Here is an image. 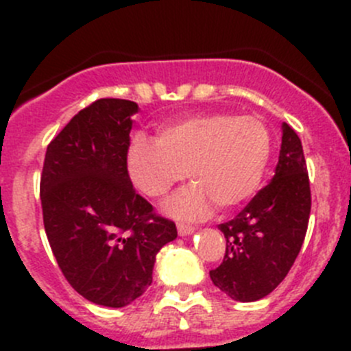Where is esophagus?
<instances>
[{"mask_svg":"<svg viewBox=\"0 0 351 351\" xmlns=\"http://www.w3.org/2000/svg\"><path fill=\"white\" fill-rule=\"evenodd\" d=\"M176 228H178V234L180 236H189V234H192L193 231H195V229H193V226L183 224V222H180V224L176 226Z\"/></svg>","mask_w":351,"mask_h":351,"instance_id":"1","label":"esophagus"}]
</instances>
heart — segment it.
<instances>
[{
    "mask_svg": "<svg viewBox=\"0 0 351 351\" xmlns=\"http://www.w3.org/2000/svg\"><path fill=\"white\" fill-rule=\"evenodd\" d=\"M270 156L271 134L263 120L210 112L165 123L156 143L134 141L127 168L134 185L151 198L168 195L186 171L193 186L169 208L180 215H197L212 204L219 210H232L250 200Z\"/></svg>",
    "mask_w": 351,
    "mask_h": 351,
    "instance_id": "obj_1",
    "label": "heart"
}]
</instances>
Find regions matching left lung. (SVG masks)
Masks as SVG:
<instances>
[{"label": "left lung", "instance_id": "8db88e82", "mask_svg": "<svg viewBox=\"0 0 351 351\" xmlns=\"http://www.w3.org/2000/svg\"><path fill=\"white\" fill-rule=\"evenodd\" d=\"M309 214L311 186L302 143L284 123L274 180L234 219L219 224L226 254L210 270L214 285L239 302L268 295L292 268L306 238Z\"/></svg>", "mask_w": 351, "mask_h": 351}]
</instances>
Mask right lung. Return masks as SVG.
Listing matches in <instances>:
<instances>
[{
  "label": "right lung",
  "mask_w": 351,
  "mask_h": 351,
  "mask_svg": "<svg viewBox=\"0 0 351 351\" xmlns=\"http://www.w3.org/2000/svg\"><path fill=\"white\" fill-rule=\"evenodd\" d=\"M136 101L100 98L51 141L40 175L44 228L69 285L123 307L153 282L156 254L176 226L141 197L127 171Z\"/></svg>",
  "instance_id": "obj_1"
}]
</instances>
